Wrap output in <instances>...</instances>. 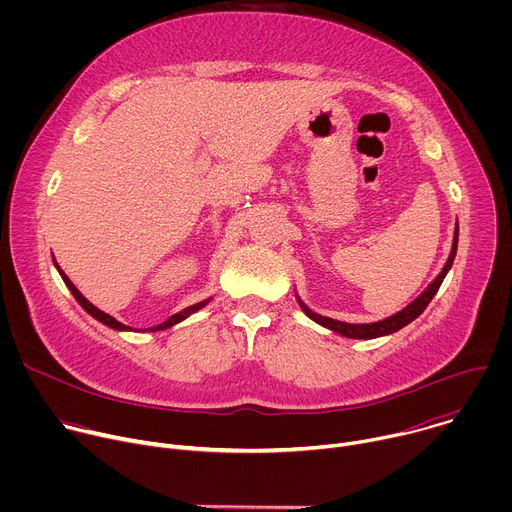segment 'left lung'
I'll list each match as a JSON object with an SVG mask.
<instances>
[{
    "label": "left lung",
    "instance_id": "left-lung-1",
    "mask_svg": "<svg viewBox=\"0 0 512 512\" xmlns=\"http://www.w3.org/2000/svg\"><path fill=\"white\" fill-rule=\"evenodd\" d=\"M456 251H458V223H456V231H454V243H452V251H450V257L444 265V269L440 271V275H437L427 287L425 291H421V294L407 306L403 308L401 312L385 318V320H379V322H371V324H348V322H340V320H332V318H326V316H320L316 312H312L298 296V304L300 308L304 310V314L314 320L316 324L340 334V336H346V338H360V340H371V338H379V336H387V334H393L397 330H401L403 326H407L409 322H413L425 308L427 304L433 300V296L437 294V289H440L444 277L448 275V271L452 269V263H454V257H456Z\"/></svg>",
    "mask_w": 512,
    "mask_h": 512
}]
</instances>
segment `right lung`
Instances as JSON below:
<instances>
[{"instance_id":"obj_1","label":"right lung","mask_w":512,"mask_h":512,"mask_svg":"<svg viewBox=\"0 0 512 512\" xmlns=\"http://www.w3.org/2000/svg\"><path fill=\"white\" fill-rule=\"evenodd\" d=\"M52 261H54V257H52ZM54 265H56V269H58V273H60V277L64 279V283H66V287L70 289V294L75 296V300L85 308V312L87 314H91L95 320H99L101 324H105V326H109V328H113V330H133V328H129V326H125V324H121L119 320H115L113 316H109V314H105V312H101L99 308H95L83 294L81 291L75 287V283H72L68 277H66V273L58 267V263L54 261ZM210 302V298L208 300H204V302H198V304H194V306H190V308H184L182 312H178V314H174V316H170L166 322H162V324H158V326H154V328H150L152 332H158V330H166V328H172V326H176L178 322H182V320H186L190 314H194V312H198L200 308H204L206 304Z\"/></svg>"}]
</instances>
